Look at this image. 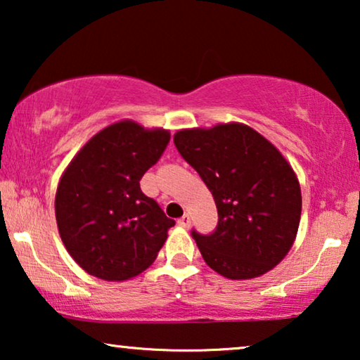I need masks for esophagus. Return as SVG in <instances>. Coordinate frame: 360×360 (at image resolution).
Listing matches in <instances>:
<instances>
[{
    "instance_id": "1",
    "label": "esophagus",
    "mask_w": 360,
    "mask_h": 360,
    "mask_svg": "<svg viewBox=\"0 0 360 360\" xmlns=\"http://www.w3.org/2000/svg\"><path fill=\"white\" fill-rule=\"evenodd\" d=\"M190 223H191V219H190L188 214H184L179 219V226H181V228H190Z\"/></svg>"
}]
</instances>
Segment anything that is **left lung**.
I'll list each match as a JSON object with an SVG mask.
<instances>
[{"label":"left lung","mask_w":360,"mask_h":360,"mask_svg":"<svg viewBox=\"0 0 360 360\" xmlns=\"http://www.w3.org/2000/svg\"><path fill=\"white\" fill-rule=\"evenodd\" d=\"M174 142L218 208L213 233L191 231L205 262L231 280L260 277L282 262L298 233L302 190L277 147L243 122L176 131Z\"/></svg>","instance_id":"8db88e82"}]
</instances>
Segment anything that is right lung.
<instances>
[{"label":"right lung","mask_w":360,"mask_h":360,"mask_svg":"<svg viewBox=\"0 0 360 360\" xmlns=\"http://www.w3.org/2000/svg\"><path fill=\"white\" fill-rule=\"evenodd\" d=\"M170 132L131 120L96 132L58 181L56 218L62 243L86 274L129 280L150 267L175 224L142 193V175L160 159Z\"/></svg>","instance_id":"obj_1"}]
</instances>
